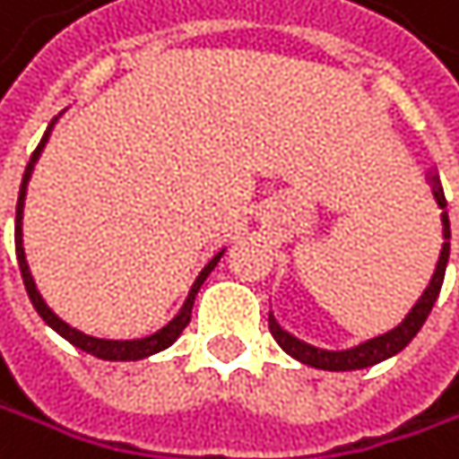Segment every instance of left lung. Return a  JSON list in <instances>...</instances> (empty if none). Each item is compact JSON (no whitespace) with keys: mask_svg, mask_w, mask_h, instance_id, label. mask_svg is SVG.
I'll return each mask as SVG.
<instances>
[{"mask_svg":"<svg viewBox=\"0 0 459 459\" xmlns=\"http://www.w3.org/2000/svg\"><path fill=\"white\" fill-rule=\"evenodd\" d=\"M430 189H433V197H436L438 208L444 211V213H441V224H444V240H446V243H444V248H441V256H438V264H436V273H433V278H430V283H428V290L422 292V298L417 300V306L409 311V316H406L403 322H400L394 330H389V333H384V335H378V338H370V341H365V343H359V346H354V349H346V351H327V349H316V346H311V343H306V341L290 335V333H286V330L273 319V314H270V316H267L270 333H273L275 343H278L286 354L295 357V359H300L303 365L319 368V370H359V368H370V365H376V362H381V359H386V357H394L397 351H403V349L414 341V335L422 330L425 319L430 316V311H433V306H436V300H438L441 283H444V273H446V262H449V238H452V232H449V213H446V197H444V186H441L438 176L430 178Z\"/></svg>","mask_w":459,"mask_h":459,"instance_id":"obj_1","label":"left lung"}]
</instances>
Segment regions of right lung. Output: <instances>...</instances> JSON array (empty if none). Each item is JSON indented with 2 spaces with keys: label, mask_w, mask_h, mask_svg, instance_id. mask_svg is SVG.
Here are the masks:
<instances>
[{
  "label": "right lung",
  "mask_w": 459,
  "mask_h": 459,
  "mask_svg": "<svg viewBox=\"0 0 459 459\" xmlns=\"http://www.w3.org/2000/svg\"><path fill=\"white\" fill-rule=\"evenodd\" d=\"M53 121H56V118H53ZM53 121H50V126L45 129V134H42V140H39L37 151L31 153V159H29V164H26V173H23V181H21V192H18V208H15V254H18V267H21V275H23V286H26V292H29V300H31V306L37 308V314L42 316V322H45L48 327H53L56 333L62 335V338H67L73 346L83 349L86 354H94V357H100V359H110V362H129V359L151 357V354H156V351H161V349H167V346H173V343H176V338L184 333V327H186V325H189V319H192V306H195V298H197V292H200V286H203V281L211 275V270L216 267V262L221 259V254H224V251H219V254H216L205 267H203V273H200V275H197V281L192 283L189 298H186V303H184L181 314H178L173 322H167L161 330H156L153 335H145V338H137V341H105V338L86 335V333H81V330L70 327L67 322H62L59 316H56V314L45 306L42 295L37 292L34 278H31L29 264H26V254H23V230H21V224H23L26 184H29L31 169H34V164H37V159H39V153H42V148H45V143H48V137H50Z\"/></svg>",
  "instance_id": "obj_1"
}]
</instances>
